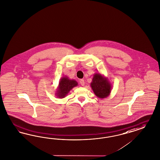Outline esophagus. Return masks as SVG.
I'll return each mask as SVG.
<instances>
[{"label":"esophagus","mask_w":160,"mask_h":160,"mask_svg":"<svg viewBox=\"0 0 160 160\" xmlns=\"http://www.w3.org/2000/svg\"><path fill=\"white\" fill-rule=\"evenodd\" d=\"M80 84H81L82 86H84V84H85L84 80L83 79H81V80H80Z\"/></svg>","instance_id":"esophagus-1"}]
</instances>
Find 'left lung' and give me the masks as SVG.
Wrapping results in <instances>:
<instances>
[{"label":"left lung","instance_id":"8db88e82","mask_svg":"<svg viewBox=\"0 0 160 160\" xmlns=\"http://www.w3.org/2000/svg\"><path fill=\"white\" fill-rule=\"evenodd\" d=\"M90 86L98 98H106L112 92V84L108 80V78L100 73H95L94 74Z\"/></svg>","mask_w":160,"mask_h":160}]
</instances>
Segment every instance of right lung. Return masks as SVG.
<instances>
[{
    "mask_svg": "<svg viewBox=\"0 0 160 160\" xmlns=\"http://www.w3.org/2000/svg\"><path fill=\"white\" fill-rule=\"evenodd\" d=\"M78 85V82L75 80H71L68 76H64L60 79L55 95L58 98H64L73 87H76Z\"/></svg>",
    "mask_w": 160,
    "mask_h": 160,
    "instance_id": "right-lung-1",
    "label": "right lung"
}]
</instances>
